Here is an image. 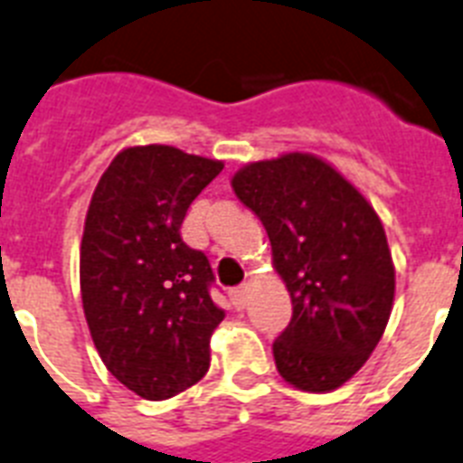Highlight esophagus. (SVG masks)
<instances>
[{
    "instance_id": "34e87169",
    "label": "esophagus",
    "mask_w": 463,
    "mask_h": 463,
    "mask_svg": "<svg viewBox=\"0 0 463 463\" xmlns=\"http://www.w3.org/2000/svg\"><path fill=\"white\" fill-rule=\"evenodd\" d=\"M231 302L235 309H244L250 304V285H240L231 290Z\"/></svg>"
}]
</instances>
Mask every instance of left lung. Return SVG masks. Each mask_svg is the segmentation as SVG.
<instances>
[{
  "mask_svg": "<svg viewBox=\"0 0 463 463\" xmlns=\"http://www.w3.org/2000/svg\"><path fill=\"white\" fill-rule=\"evenodd\" d=\"M232 190L269 232L292 318L273 342L285 381L330 392L366 364L388 326L394 266L373 206L311 154L240 168Z\"/></svg>",
  "mask_w": 463,
  "mask_h": 463,
  "instance_id": "obj_1",
  "label": "left lung"
}]
</instances>
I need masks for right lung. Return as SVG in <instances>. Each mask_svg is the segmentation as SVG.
<instances>
[{
	"label": "right lung",
	"instance_id": "add662e5",
	"mask_svg": "<svg viewBox=\"0 0 463 463\" xmlns=\"http://www.w3.org/2000/svg\"><path fill=\"white\" fill-rule=\"evenodd\" d=\"M223 164L168 145L128 146L99 178L80 244L82 309L101 362L145 400L183 392L209 371L223 321L213 270L180 225Z\"/></svg>",
	"mask_w": 463,
	"mask_h": 463
}]
</instances>
